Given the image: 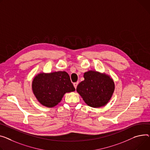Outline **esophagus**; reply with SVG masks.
I'll return each instance as SVG.
<instances>
[{"label":"esophagus","mask_w":150,"mask_h":150,"mask_svg":"<svg viewBox=\"0 0 150 150\" xmlns=\"http://www.w3.org/2000/svg\"><path fill=\"white\" fill-rule=\"evenodd\" d=\"M78 84V82H75V83H74V87H75V88H76V87H77Z\"/></svg>","instance_id":"1"}]
</instances>
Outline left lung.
<instances>
[{
	"label": "left lung",
	"instance_id": "8db88e82",
	"mask_svg": "<svg viewBox=\"0 0 150 150\" xmlns=\"http://www.w3.org/2000/svg\"><path fill=\"white\" fill-rule=\"evenodd\" d=\"M84 80L78 85L76 91L84 102L94 108L105 105L115 90L112 79L105 74L91 71L84 73Z\"/></svg>",
	"mask_w": 150,
	"mask_h": 150
}]
</instances>
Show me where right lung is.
<instances>
[{"label":"right lung","mask_w":150,"mask_h":150,"mask_svg":"<svg viewBox=\"0 0 150 150\" xmlns=\"http://www.w3.org/2000/svg\"><path fill=\"white\" fill-rule=\"evenodd\" d=\"M33 91L38 101L47 107H53L61 101L67 92L75 88L66 72L40 74L33 81Z\"/></svg>","instance_id":"right-lung-1"}]
</instances>
